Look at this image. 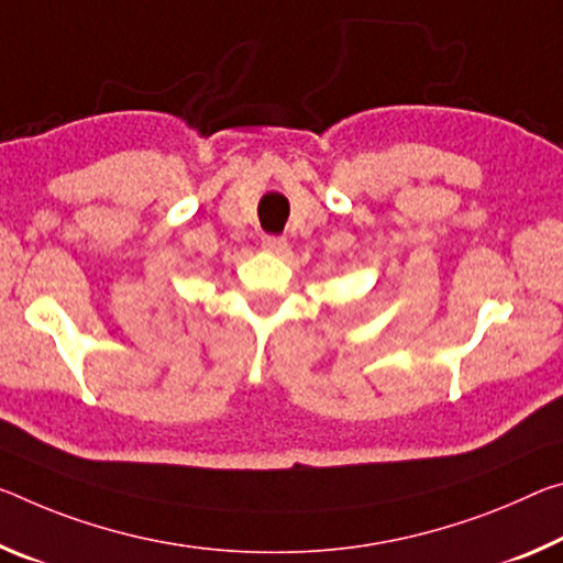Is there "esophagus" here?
Here are the masks:
<instances>
[{
  "label": "esophagus",
  "instance_id": "esophagus-1",
  "mask_svg": "<svg viewBox=\"0 0 563 563\" xmlns=\"http://www.w3.org/2000/svg\"><path fill=\"white\" fill-rule=\"evenodd\" d=\"M261 245L267 250V253H283V250L288 247L285 238H280V235H263Z\"/></svg>",
  "mask_w": 563,
  "mask_h": 563
}]
</instances>
